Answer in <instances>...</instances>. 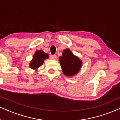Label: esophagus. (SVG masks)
Masks as SVG:
<instances>
[{"label": "esophagus", "mask_w": 120, "mask_h": 120, "mask_svg": "<svg viewBox=\"0 0 120 120\" xmlns=\"http://www.w3.org/2000/svg\"><path fill=\"white\" fill-rule=\"evenodd\" d=\"M50 59H52V60H55L56 59V56L55 55H50Z\"/></svg>", "instance_id": "34e87169"}]
</instances>
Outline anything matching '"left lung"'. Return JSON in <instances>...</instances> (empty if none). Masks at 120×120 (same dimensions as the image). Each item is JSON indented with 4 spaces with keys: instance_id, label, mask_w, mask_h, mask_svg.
<instances>
[{
    "instance_id": "left-lung-1",
    "label": "left lung",
    "mask_w": 120,
    "mask_h": 120,
    "mask_svg": "<svg viewBox=\"0 0 120 120\" xmlns=\"http://www.w3.org/2000/svg\"><path fill=\"white\" fill-rule=\"evenodd\" d=\"M62 71L65 76H75L79 72L82 66V61L79 57L73 55L69 49L63 50V55L59 57Z\"/></svg>"
}]
</instances>
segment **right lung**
<instances>
[{
	"mask_svg": "<svg viewBox=\"0 0 120 120\" xmlns=\"http://www.w3.org/2000/svg\"><path fill=\"white\" fill-rule=\"evenodd\" d=\"M49 57L47 53L44 52L42 50H37L33 55L32 60L30 63V67L33 70H36L43 64L45 59Z\"/></svg>",
	"mask_w": 120,
	"mask_h": 120,
	"instance_id": "add662e5",
	"label": "right lung"
}]
</instances>
